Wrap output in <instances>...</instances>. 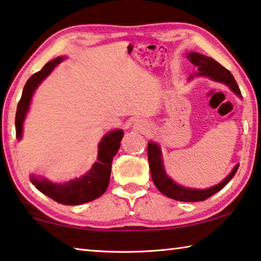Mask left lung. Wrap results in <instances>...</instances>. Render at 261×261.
Wrapping results in <instances>:
<instances>
[{
  "mask_svg": "<svg viewBox=\"0 0 261 261\" xmlns=\"http://www.w3.org/2000/svg\"><path fill=\"white\" fill-rule=\"evenodd\" d=\"M187 58L190 63L195 65L197 67V73L194 75H190V79L194 76H206L212 79L213 81L221 82L230 87V89L232 92L242 98L241 89L236 82L234 77L225 67H223L221 64H218L216 60H214L213 58L206 57L204 55L197 52H189L187 55ZM147 154H148V166H150L151 176L153 182H154L155 187L158 188L160 193H163L164 195H166L169 198L176 201H182V202H198V201H204L206 198L213 196L214 194L220 192L222 188H224L225 186L229 184V181L232 179L233 175L237 172L239 167V164L236 165L232 168V171L229 173V175L224 177L220 184L213 186L210 188L205 189H197V188H189L181 186L173 181L171 177L167 175L166 171L164 167V161H163V153H161V148L158 144L154 142H148L147 144Z\"/></svg>",
  "mask_w": 261,
  "mask_h": 261,
  "instance_id": "obj_1",
  "label": "left lung"
}]
</instances>
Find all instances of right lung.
<instances>
[{
    "mask_svg": "<svg viewBox=\"0 0 261 261\" xmlns=\"http://www.w3.org/2000/svg\"><path fill=\"white\" fill-rule=\"evenodd\" d=\"M66 59V57H58L56 59L44 66L39 72L35 73L24 86L22 97L18 102L17 111H16L15 125H16V138L20 140L23 135V124L25 121L27 114L30 108L32 96L41 81L45 80L55 69L56 66ZM124 131L122 129L113 130L105 135L98 144L97 160L93 164L92 168L80 177L72 179L66 182H53L43 176L31 175L30 180L32 185L45 195L58 203L66 205H76L87 203L95 198L103 195L108 188L111 163L114 156L118 152L121 146Z\"/></svg>",
    "mask_w": 261,
    "mask_h": 261,
    "instance_id": "1",
    "label": "right lung"
}]
</instances>
